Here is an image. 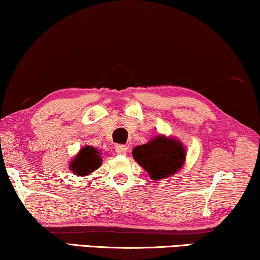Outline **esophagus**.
<instances>
[{"mask_svg": "<svg viewBox=\"0 0 260 260\" xmlns=\"http://www.w3.org/2000/svg\"><path fill=\"white\" fill-rule=\"evenodd\" d=\"M116 152L117 154H119V155H126V152H127V150H129V148L126 147V145H124V144H118V145H116Z\"/></svg>", "mask_w": 260, "mask_h": 260, "instance_id": "obj_1", "label": "esophagus"}]
</instances>
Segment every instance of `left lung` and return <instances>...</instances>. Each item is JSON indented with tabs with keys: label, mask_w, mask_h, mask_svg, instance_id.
<instances>
[{
	"label": "left lung",
	"mask_w": 260,
	"mask_h": 260,
	"mask_svg": "<svg viewBox=\"0 0 260 260\" xmlns=\"http://www.w3.org/2000/svg\"><path fill=\"white\" fill-rule=\"evenodd\" d=\"M187 151L175 137L158 135L148 143L133 149V157L151 180L158 181L176 174L186 163Z\"/></svg>",
	"instance_id": "obj_1"
}]
</instances>
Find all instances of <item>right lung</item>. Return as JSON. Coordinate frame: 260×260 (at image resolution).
Listing matches in <instances>:
<instances>
[{
  "mask_svg": "<svg viewBox=\"0 0 260 260\" xmlns=\"http://www.w3.org/2000/svg\"><path fill=\"white\" fill-rule=\"evenodd\" d=\"M102 154L91 145L81 148L79 152L70 162V170L74 175L87 176L102 166Z\"/></svg>",
  "mask_w": 260,
  "mask_h": 260,
  "instance_id": "1",
  "label": "right lung"
}]
</instances>
